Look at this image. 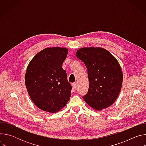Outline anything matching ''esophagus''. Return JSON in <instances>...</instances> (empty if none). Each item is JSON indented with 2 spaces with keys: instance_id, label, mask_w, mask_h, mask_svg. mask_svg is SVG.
<instances>
[{
  "instance_id": "1",
  "label": "esophagus",
  "mask_w": 146,
  "mask_h": 146,
  "mask_svg": "<svg viewBox=\"0 0 146 146\" xmlns=\"http://www.w3.org/2000/svg\"><path fill=\"white\" fill-rule=\"evenodd\" d=\"M77 84L76 82H74L72 84V87H73L74 90H76L77 88Z\"/></svg>"
}]
</instances>
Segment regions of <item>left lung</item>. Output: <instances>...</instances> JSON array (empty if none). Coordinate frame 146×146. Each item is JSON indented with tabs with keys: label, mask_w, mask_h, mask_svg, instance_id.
Instances as JSON below:
<instances>
[{
	"label": "left lung",
	"mask_w": 146,
	"mask_h": 146,
	"mask_svg": "<svg viewBox=\"0 0 146 146\" xmlns=\"http://www.w3.org/2000/svg\"><path fill=\"white\" fill-rule=\"evenodd\" d=\"M76 55L88 70L89 89L82 98L96 110L111 106L120 92L123 80L117 59L101 47H83L77 51Z\"/></svg>",
	"instance_id": "1"
}]
</instances>
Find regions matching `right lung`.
<instances>
[{
	"label": "right lung",
	"mask_w": 146,
	"mask_h": 146,
	"mask_svg": "<svg viewBox=\"0 0 146 146\" xmlns=\"http://www.w3.org/2000/svg\"><path fill=\"white\" fill-rule=\"evenodd\" d=\"M68 49L48 47L30 61L25 75V86L35 105L43 111L55 113L69 100L72 86L62 68Z\"/></svg>",
	"instance_id": "add662e5"
}]
</instances>
